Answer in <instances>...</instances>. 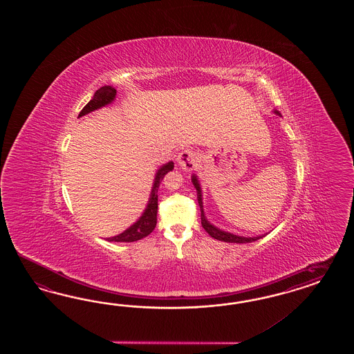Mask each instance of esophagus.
<instances>
[{
  "label": "esophagus",
  "instance_id": "esophagus-1",
  "mask_svg": "<svg viewBox=\"0 0 354 354\" xmlns=\"http://www.w3.org/2000/svg\"><path fill=\"white\" fill-rule=\"evenodd\" d=\"M197 160H198V153L188 148L182 150L178 156V163L185 171H192L193 169L197 166Z\"/></svg>",
  "mask_w": 354,
  "mask_h": 354
}]
</instances>
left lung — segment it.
<instances>
[{
    "label": "left lung",
    "mask_w": 354,
    "mask_h": 354,
    "mask_svg": "<svg viewBox=\"0 0 354 354\" xmlns=\"http://www.w3.org/2000/svg\"><path fill=\"white\" fill-rule=\"evenodd\" d=\"M275 113L279 114L278 111H275ZM192 182L193 185H194V187H196V189H197V200H198V205H200V207H201V225H203L205 231H206L209 235L212 236V237H214L216 240H219V241H225V243H237V244L253 243V241H256L258 239L263 237V236H257V237H244V236L232 235V234H228V232H225V231H221V230H218V228L214 227V225H210V223L206 221V218H205L204 209H203V198H201V188H200V184L197 182V178H196L194 175H193Z\"/></svg>",
    "instance_id": "8db88e82"
}]
</instances>
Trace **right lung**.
Here are the masks:
<instances>
[{
    "label": "right lung",
    "instance_id": "1",
    "mask_svg": "<svg viewBox=\"0 0 354 354\" xmlns=\"http://www.w3.org/2000/svg\"><path fill=\"white\" fill-rule=\"evenodd\" d=\"M117 95V91L113 86H101L98 91H96L93 98L86 104V106L82 109L79 117H83L88 113L100 109V107L105 106L107 104H110ZM174 169V163L169 162L167 165L162 166L161 169L157 172L154 184H153V189L150 194L149 204L147 206L145 212L140 216L139 221L135 225H131L124 232H122L120 235L114 236V237H109L107 241H114V243H132V241H138L141 240L142 237L149 235L150 232L156 228L157 225V209H158V188L161 184L165 175L169 171H171Z\"/></svg>",
    "mask_w": 354,
    "mask_h": 354
}]
</instances>
